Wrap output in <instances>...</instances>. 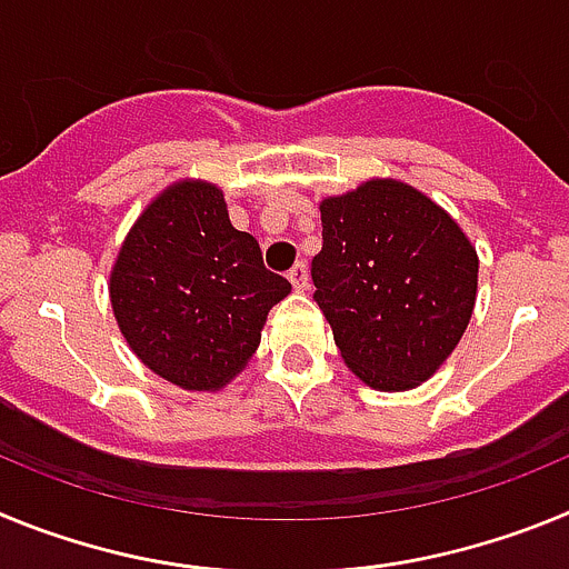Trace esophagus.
I'll list each match as a JSON object with an SVG mask.
<instances>
[{"instance_id": "obj_1", "label": "esophagus", "mask_w": 569, "mask_h": 569, "mask_svg": "<svg viewBox=\"0 0 569 569\" xmlns=\"http://www.w3.org/2000/svg\"><path fill=\"white\" fill-rule=\"evenodd\" d=\"M288 279L293 281V288L296 290H308V264H305V261H296L293 268H290V273H288Z\"/></svg>"}]
</instances>
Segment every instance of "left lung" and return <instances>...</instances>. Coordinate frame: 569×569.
<instances>
[{
	"mask_svg": "<svg viewBox=\"0 0 569 569\" xmlns=\"http://www.w3.org/2000/svg\"><path fill=\"white\" fill-rule=\"evenodd\" d=\"M310 276L341 359L376 390H410L453 353L476 305L479 256L425 193L373 179L321 202Z\"/></svg>",
	"mask_w": 569,
	"mask_h": 569,
	"instance_id": "obj_1",
	"label": "left lung"
}]
</instances>
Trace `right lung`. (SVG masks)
<instances>
[{"label":"right lung","mask_w":569,"mask_h":569,"mask_svg":"<svg viewBox=\"0 0 569 569\" xmlns=\"http://www.w3.org/2000/svg\"><path fill=\"white\" fill-rule=\"evenodd\" d=\"M290 281L230 224L222 190L179 182L148 204L110 273L119 330L156 376L216 390L248 365Z\"/></svg>","instance_id":"obj_1"}]
</instances>
